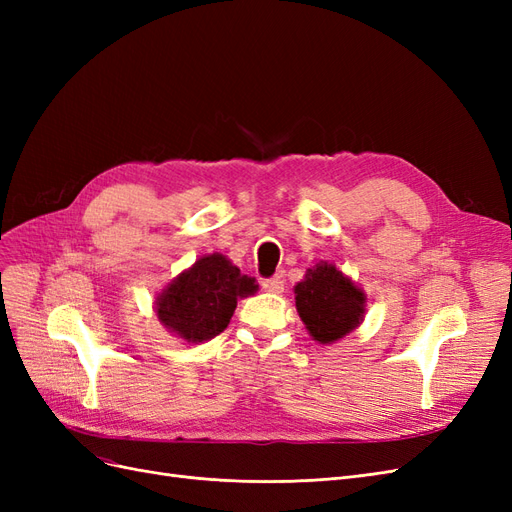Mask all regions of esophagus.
I'll return each mask as SVG.
<instances>
[{
    "mask_svg": "<svg viewBox=\"0 0 512 512\" xmlns=\"http://www.w3.org/2000/svg\"><path fill=\"white\" fill-rule=\"evenodd\" d=\"M262 288H265L267 292H284V277L282 275H273V277H269V280H265L262 282Z\"/></svg>",
    "mask_w": 512,
    "mask_h": 512,
    "instance_id": "obj_1",
    "label": "esophagus"
}]
</instances>
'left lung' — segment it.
Instances as JSON below:
<instances>
[{
    "label": "left lung",
    "mask_w": 512,
    "mask_h": 512,
    "mask_svg": "<svg viewBox=\"0 0 512 512\" xmlns=\"http://www.w3.org/2000/svg\"><path fill=\"white\" fill-rule=\"evenodd\" d=\"M294 303L314 342L329 346L365 320L367 297L333 262L320 260L294 286Z\"/></svg>",
    "instance_id": "8db88e82"
}]
</instances>
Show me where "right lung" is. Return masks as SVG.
<instances>
[{"label": "right lung", "mask_w": 512, "mask_h": 512, "mask_svg": "<svg viewBox=\"0 0 512 512\" xmlns=\"http://www.w3.org/2000/svg\"><path fill=\"white\" fill-rule=\"evenodd\" d=\"M258 290L254 277L220 254L200 256L158 292L156 316L162 327L188 344H203L220 335L235 314L237 301Z\"/></svg>", "instance_id": "add662e5"}]
</instances>
